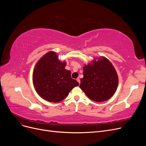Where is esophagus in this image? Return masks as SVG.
<instances>
[{"label": "esophagus", "instance_id": "1", "mask_svg": "<svg viewBox=\"0 0 146 146\" xmlns=\"http://www.w3.org/2000/svg\"><path fill=\"white\" fill-rule=\"evenodd\" d=\"M77 82H78V83H79V84L80 83V78H77Z\"/></svg>", "mask_w": 146, "mask_h": 146}]
</instances>
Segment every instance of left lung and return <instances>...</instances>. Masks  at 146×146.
<instances>
[{
  "label": "left lung",
  "instance_id": "1",
  "mask_svg": "<svg viewBox=\"0 0 146 146\" xmlns=\"http://www.w3.org/2000/svg\"><path fill=\"white\" fill-rule=\"evenodd\" d=\"M80 88L91 100L98 102L108 100L113 96L118 85L115 69L105 57L93 61L83 68V78Z\"/></svg>",
  "mask_w": 146,
  "mask_h": 146
}]
</instances>
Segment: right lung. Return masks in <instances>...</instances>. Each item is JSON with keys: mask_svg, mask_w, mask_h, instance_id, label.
I'll return each mask as SVG.
<instances>
[{"mask_svg": "<svg viewBox=\"0 0 146 146\" xmlns=\"http://www.w3.org/2000/svg\"><path fill=\"white\" fill-rule=\"evenodd\" d=\"M54 52L47 53L39 60L33 71L35 90L42 99L51 102H60L68 96L78 82L72 79L70 70L64 68Z\"/></svg>", "mask_w": 146, "mask_h": 146, "instance_id": "obj_1", "label": "right lung"}]
</instances>
